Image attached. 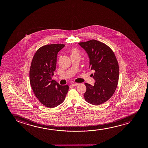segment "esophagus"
Wrapping results in <instances>:
<instances>
[{
  "mask_svg": "<svg viewBox=\"0 0 148 148\" xmlns=\"http://www.w3.org/2000/svg\"><path fill=\"white\" fill-rule=\"evenodd\" d=\"M78 84H79L78 83H74V84H72V86H77Z\"/></svg>",
  "mask_w": 148,
  "mask_h": 148,
  "instance_id": "obj_1",
  "label": "esophagus"
}]
</instances>
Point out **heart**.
I'll list each match as a JSON object with an SVG mask.
<instances>
[{
    "instance_id": "1",
    "label": "heart",
    "mask_w": 148,
    "mask_h": 148,
    "mask_svg": "<svg viewBox=\"0 0 148 148\" xmlns=\"http://www.w3.org/2000/svg\"><path fill=\"white\" fill-rule=\"evenodd\" d=\"M71 56L73 55H79V53L78 51H77L76 49H73L71 51Z\"/></svg>"
}]
</instances>
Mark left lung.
<instances>
[{
  "label": "left lung",
  "mask_w": 148,
  "mask_h": 148,
  "mask_svg": "<svg viewBox=\"0 0 148 148\" xmlns=\"http://www.w3.org/2000/svg\"><path fill=\"white\" fill-rule=\"evenodd\" d=\"M88 55L89 68L95 71L92 74L94 85L85 83L86 90L84 97L87 103L99 105L109 99L115 92L119 76L117 60L113 51L108 45L92 39L78 43Z\"/></svg>",
  "instance_id": "obj_1"
}]
</instances>
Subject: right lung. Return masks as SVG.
Listing matches in <instances>:
<instances>
[{"instance_id": "1", "label": "right lung", "mask_w": 148, "mask_h": 148, "mask_svg": "<svg viewBox=\"0 0 148 148\" xmlns=\"http://www.w3.org/2000/svg\"><path fill=\"white\" fill-rule=\"evenodd\" d=\"M63 44H51L41 47L33 58L29 72L33 91L41 103L47 107H56L64 101L69 90L68 85H61L53 80L59 51Z\"/></svg>"}]
</instances>
